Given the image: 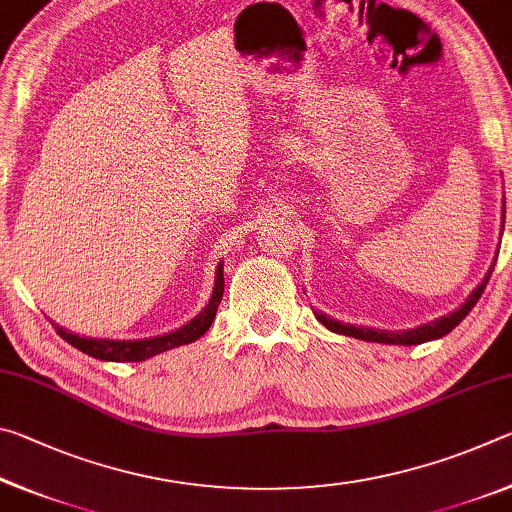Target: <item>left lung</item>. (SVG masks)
<instances>
[{
    "instance_id": "1",
    "label": "left lung",
    "mask_w": 512,
    "mask_h": 512,
    "mask_svg": "<svg viewBox=\"0 0 512 512\" xmlns=\"http://www.w3.org/2000/svg\"><path fill=\"white\" fill-rule=\"evenodd\" d=\"M504 223H506V196H504V207H501V232H504ZM497 262V257H495ZM495 262L488 268V273H485L483 282L476 287L467 300L463 302L461 307L454 309L452 314H447L443 318H436L431 320V323H424L420 327H413V329H375V327H363V325H350V323H341V320L336 318H329L323 311H314L316 318L323 323L329 332L334 334H343V336H352V339H361V341H370V343H384V345H420V343H427V341H436V339H443L445 334L452 332V329L461 323V320L470 314L472 307L479 302L481 293L485 289V284H488L490 275H492V268H495Z\"/></svg>"
}]
</instances>
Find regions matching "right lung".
Listing matches in <instances>:
<instances>
[{
    "instance_id": "right-lung-1",
    "label": "right lung",
    "mask_w": 512,
    "mask_h": 512,
    "mask_svg": "<svg viewBox=\"0 0 512 512\" xmlns=\"http://www.w3.org/2000/svg\"><path fill=\"white\" fill-rule=\"evenodd\" d=\"M221 298H223V262H219V266H216L212 296L207 300V305L201 309V314H196L189 323L173 329V332L149 336V339L126 341V339H92V336L67 332L65 327H60L56 323L51 325L56 327V332L63 336L69 345H74L76 350L88 354V357L101 359V361H117V363H126V361L137 363V361L151 359L160 352L180 348V345H187L201 339V336L214 323V316H216V309L221 305Z\"/></svg>"
}]
</instances>
